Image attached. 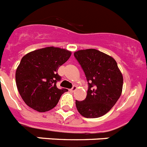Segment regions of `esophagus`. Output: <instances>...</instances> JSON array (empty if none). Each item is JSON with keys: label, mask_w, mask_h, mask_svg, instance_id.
<instances>
[{"label": "esophagus", "mask_w": 147, "mask_h": 147, "mask_svg": "<svg viewBox=\"0 0 147 147\" xmlns=\"http://www.w3.org/2000/svg\"><path fill=\"white\" fill-rule=\"evenodd\" d=\"M76 89H77V87H76V86H73V88H71L70 89V91H71V92H74V91H75L76 90Z\"/></svg>", "instance_id": "esophagus-1"}]
</instances>
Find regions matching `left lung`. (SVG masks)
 I'll list each match as a JSON object with an SVG mask.
<instances>
[{"label": "left lung", "mask_w": 147, "mask_h": 147, "mask_svg": "<svg viewBox=\"0 0 147 147\" xmlns=\"http://www.w3.org/2000/svg\"><path fill=\"white\" fill-rule=\"evenodd\" d=\"M83 69L88 84L87 96L76 109L82 116L96 118L106 115L120 98L123 78L111 56L96 49H86L74 53Z\"/></svg>", "instance_id": "left-lung-1"}]
</instances>
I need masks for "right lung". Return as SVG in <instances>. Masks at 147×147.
<instances>
[{"mask_svg": "<svg viewBox=\"0 0 147 147\" xmlns=\"http://www.w3.org/2000/svg\"><path fill=\"white\" fill-rule=\"evenodd\" d=\"M71 51L47 47L28 53L22 57L16 72L18 90L24 102L38 112H45L57 105L67 89H59L61 80L59 67L68 60Z\"/></svg>", "mask_w": 147, "mask_h": 147, "instance_id": "obj_1", "label": "right lung"}]
</instances>
